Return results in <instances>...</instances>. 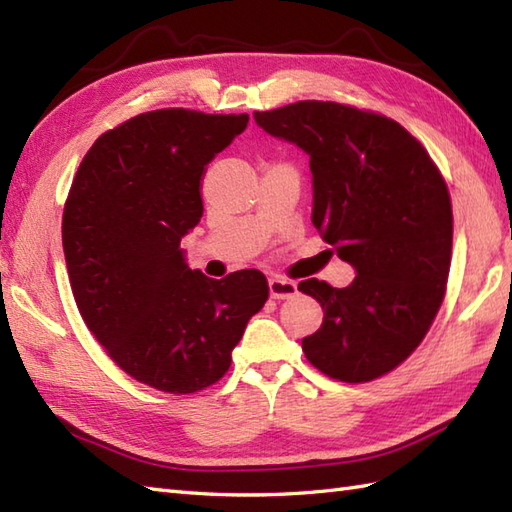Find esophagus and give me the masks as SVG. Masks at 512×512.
Here are the masks:
<instances>
[{"mask_svg":"<svg viewBox=\"0 0 512 512\" xmlns=\"http://www.w3.org/2000/svg\"><path fill=\"white\" fill-rule=\"evenodd\" d=\"M268 290L270 297L273 299H290L297 295V284L290 279H281V277H273L268 279Z\"/></svg>","mask_w":512,"mask_h":512,"instance_id":"obj_1","label":"esophagus"}]
</instances>
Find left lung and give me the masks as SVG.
Instances as JSON below:
<instances>
[{
	"label": "left lung",
	"instance_id": "left-lung-1",
	"mask_svg": "<svg viewBox=\"0 0 512 512\" xmlns=\"http://www.w3.org/2000/svg\"><path fill=\"white\" fill-rule=\"evenodd\" d=\"M253 116L308 154L312 224L356 273L345 288L299 284L323 308L321 328L301 341L306 358L345 383L391 372L424 339L447 286L453 213L440 171L380 114L299 101Z\"/></svg>",
	"mask_w": 512,
	"mask_h": 512
}]
</instances>
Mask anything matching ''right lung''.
<instances>
[{
    "label": "right lung",
    "mask_w": 512,
    "mask_h": 512,
    "mask_svg": "<svg viewBox=\"0 0 512 512\" xmlns=\"http://www.w3.org/2000/svg\"><path fill=\"white\" fill-rule=\"evenodd\" d=\"M248 114L156 110L96 138L63 209L76 306L116 365L169 394L217 383L248 319L264 308L259 270L209 279L180 239L202 217L206 165Z\"/></svg>",
    "instance_id": "right-lung-1"
}]
</instances>
